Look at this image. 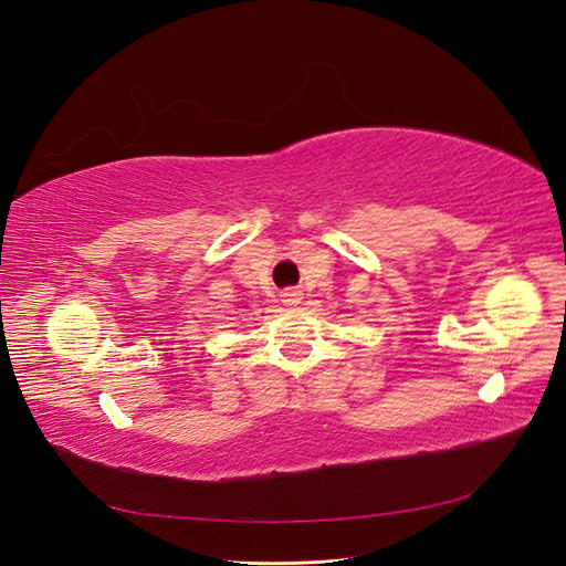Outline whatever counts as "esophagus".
Instances as JSON below:
<instances>
[{
  "label": "esophagus",
  "instance_id": "34e87169",
  "mask_svg": "<svg viewBox=\"0 0 566 566\" xmlns=\"http://www.w3.org/2000/svg\"><path fill=\"white\" fill-rule=\"evenodd\" d=\"M281 297H283V304L297 306L302 302V290L300 287H285L283 293H281Z\"/></svg>",
  "mask_w": 566,
  "mask_h": 566
}]
</instances>
